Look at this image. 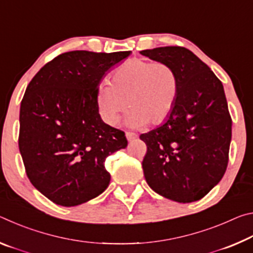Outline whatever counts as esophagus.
Segmentation results:
<instances>
[{"label": "esophagus", "mask_w": 253, "mask_h": 253, "mask_svg": "<svg viewBox=\"0 0 253 253\" xmlns=\"http://www.w3.org/2000/svg\"><path fill=\"white\" fill-rule=\"evenodd\" d=\"M126 137L128 139V142H131V140L136 139L137 137H138V135L135 134V132H130V131H126Z\"/></svg>", "instance_id": "obj_1"}]
</instances>
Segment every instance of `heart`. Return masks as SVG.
I'll list each match as a JSON object with an SVG mask.
<instances>
[{"instance_id": "obj_1", "label": "heart", "mask_w": 253, "mask_h": 253, "mask_svg": "<svg viewBox=\"0 0 253 253\" xmlns=\"http://www.w3.org/2000/svg\"><path fill=\"white\" fill-rule=\"evenodd\" d=\"M110 84H100L96 93L98 111L110 126L117 125L127 107L130 108L128 126L160 125L169 117L177 101L178 77L165 62L129 59L115 70Z\"/></svg>"}]
</instances>
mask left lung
Segmentation results:
<instances>
[{
    "mask_svg": "<svg viewBox=\"0 0 253 253\" xmlns=\"http://www.w3.org/2000/svg\"><path fill=\"white\" fill-rule=\"evenodd\" d=\"M140 53L176 71V105L162 126L139 138L146 144L144 176L153 191L179 203L204 198L221 181L232 136L223 84L183 46H161Z\"/></svg>",
    "mask_w": 253,
    "mask_h": 253,
    "instance_id": "1",
    "label": "left lung"
}]
</instances>
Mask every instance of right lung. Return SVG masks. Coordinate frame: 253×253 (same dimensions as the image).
I'll return each instance as SVG.
<instances>
[{
    "instance_id": "add662e5",
    "label": "right lung",
    "mask_w": 253,
    "mask_h": 253,
    "mask_svg": "<svg viewBox=\"0 0 253 253\" xmlns=\"http://www.w3.org/2000/svg\"><path fill=\"white\" fill-rule=\"evenodd\" d=\"M130 51L65 52L41 68L21 101L19 148L28 177L45 198L76 207L109 185L105 161L125 148V132L107 125L97 89Z\"/></svg>"
}]
</instances>
